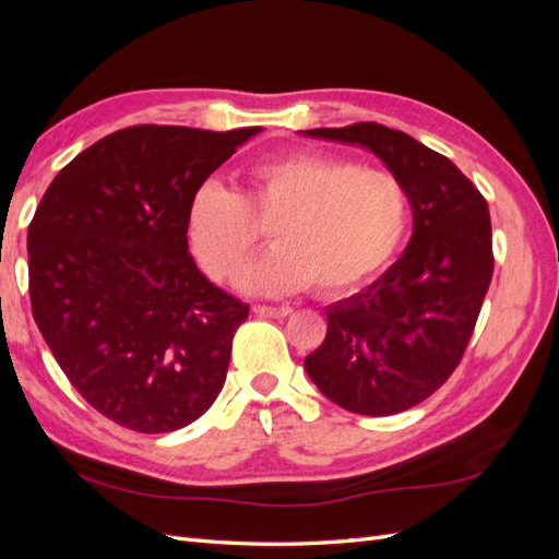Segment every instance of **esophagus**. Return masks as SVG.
I'll return each instance as SVG.
<instances>
[{"mask_svg":"<svg viewBox=\"0 0 559 559\" xmlns=\"http://www.w3.org/2000/svg\"><path fill=\"white\" fill-rule=\"evenodd\" d=\"M253 312H257L259 317L280 319V317L292 314V308H289V306H282V308H275V306H253Z\"/></svg>","mask_w":559,"mask_h":559,"instance_id":"34e87169","label":"esophagus"}]
</instances>
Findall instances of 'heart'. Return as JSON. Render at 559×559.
<instances>
[{"label":"heart","mask_w":559,"mask_h":559,"mask_svg":"<svg viewBox=\"0 0 559 559\" xmlns=\"http://www.w3.org/2000/svg\"><path fill=\"white\" fill-rule=\"evenodd\" d=\"M270 227L275 247L247 267L253 294H289L314 286L343 296L373 280L394 259L408 198L401 181L343 156L302 151L247 167L245 191L202 179L186 205V242L205 273L230 284Z\"/></svg>","instance_id":"obj_1"}]
</instances>
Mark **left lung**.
<instances>
[{
    "mask_svg": "<svg viewBox=\"0 0 559 559\" xmlns=\"http://www.w3.org/2000/svg\"><path fill=\"white\" fill-rule=\"evenodd\" d=\"M302 134L364 146L389 167L413 207V238L368 289L326 308V337L306 370L341 408L396 415L429 399L476 329L492 282L487 200L450 158L380 123Z\"/></svg>",
    "mask_w": 559,
    "mask_h": 559,
    "instance_id": "8db88e82",
    "label": "left lung"
}]
</instances>
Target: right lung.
<instances>
[{"instance_id": "add662e5", "label": "right lung", "mask_w": 559, "mask_h": 559, "mask_svg": "<svg viewBox=\"0 0 559 559\" xmlns=\"http://www.w3.org/2000/svg\"><path fill=\"white\" fill-rule=\"evenodd\" d=\"M259 132L116 130L39 202L27 230L32 314L67 380L116 425L177 431L222 392L249 306L198 270L186 205Z\"/></svg>"}]
</instances>
